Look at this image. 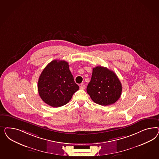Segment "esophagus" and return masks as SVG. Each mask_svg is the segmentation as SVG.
Returning <instances> with one entry per match:
<instances>
[{"mask_svg":"<svg viewBox=\"0 0 159 159\" xmlns=\"http://www.w3.org/2000/svg\"><path fill=\"white\" fill-rule=\"evenodd\" d=\"M86 88V86L84 85V84H82L80 86V89H85Z\"/></svg>","mask_w":159,"mask_h":159,"instance_id":"1","label":"esophagus"}]
</instances>
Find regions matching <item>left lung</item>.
<instances>
[{"instance_id":"left-lung-1","label":"left lung","mask_w":159,"mask_h":159,"mask_svg":"<svg viewBox=\"0 0 159 159\" xmlns=\"http://www.w3.org/2000/svg\"><path fill=\"white\" fill-rule=\"evenodd\" d=\"M122 90L120 80L113 71L102 66L93 68L87 92L94 102L104 106L114 104L120 98Z\"/></svg>"}]
</instances>
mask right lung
<instances>
[{
	"instance_id": "1",
	"label": "right lung",
	"mask_w": 159,
	"mask_h": 159,
	"mask_svg": "<svg viewBox=\"0 0 159 159\" xmlns=\"http://www.w3.org/2000/svg\"><path fill=\"white\" fill-rule=\"evenodd\" d=\"M79 89L65 61H51L39 77V95L44 102L52 107L66 104Z\"/></svg>"
}]
</instances>
